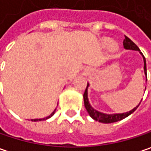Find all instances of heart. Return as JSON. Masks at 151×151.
Returning a JSON list of instances; mask_svg holds the SVG:
<instances>
[{
    "instance_id": "1",
    "label": "heart",
    "mask_w": 151,
    "mask_h": 151,
    "mask_svg": "<svg viewBox=\"0 0 151 151\" xmlns=\"http://www.w3.org/2000/svg\"><path fill=\"white\" fill-rule=\"evenodd\" d=\"M102 46L104 47L105 48H110V47H113V48H116V45L114 44L112 42V40L109 38H105L104 39L103 41H102Z\"/></svg>"
}]
</instances>
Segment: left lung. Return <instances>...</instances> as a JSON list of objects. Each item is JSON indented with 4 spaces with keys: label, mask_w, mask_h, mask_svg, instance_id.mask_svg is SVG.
Listing matches in <instances>:
<instances>
[{
    "label": "left lung",
    "mask_w": 151,
    "mask_h": 151,
    "mask_svg": "<svg viewBox=\"0 0 151 151\" xmlns=\"http://www.w3.org/2000/svg\"><path fill=\"white\" fill-rule=\"evenodd\" d=\"M124 47L126 50H133V51H138L141 54L142 52H140V49L138 48V47L130 40L129 39L127 36H124ZM143 55V54H142ZM143 58H144V74L146 76V80H147V70H146V60H145V58L143 55ZM88 86H89V83H87V86H86V89L85 91V93H84V103H85V107L87 111V112L89 113L90 116L91 118H93L94 120L96 121H99L100 123H104V124H111V123H115L117 121H120L125 117H127L128 116H130L131 113H133L137 108L139 106L137 105L135 108H133L132 110H130V111H127V112H124V113H115V114H106V113H103L101 111H99L97 110H95L89 103V99H88ZM142 101V100H141Z\"/></svg>",
    "instance_id": "obj_1"
}]
</instances>
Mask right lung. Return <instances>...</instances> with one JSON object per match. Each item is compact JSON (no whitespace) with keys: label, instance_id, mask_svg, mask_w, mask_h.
<instances>
[{"label":"right lung","instance_id":"add662e5","mask_svg":"<svg viewBox=\"0 0 151 151\" xmlns=\"http://www.w3.org/2000/svg\"><path fill=\"white\" fill-rule=\"evenodd\" d=\"M55 111H56V109H55V110H54V111H52V112L50 115H49V116H47V117H44V118H40V119H38V118H37V119H31V121L37 122V121H43V120H47V119H48V118H50V117H51L52 116H53V114L55 113Z\"/></svg>","mask_w":151,"mask_h":151}]
</instances>
